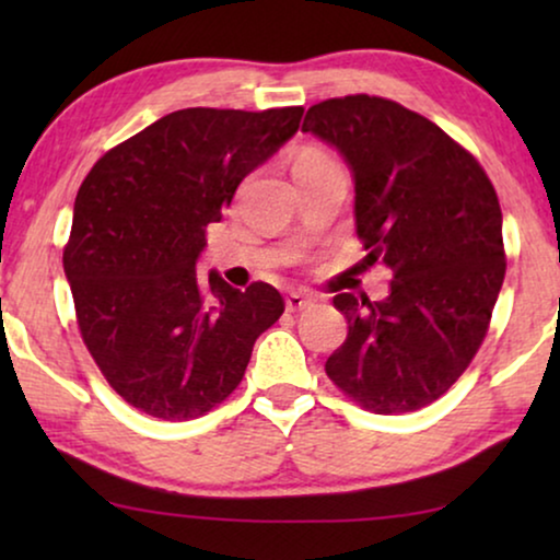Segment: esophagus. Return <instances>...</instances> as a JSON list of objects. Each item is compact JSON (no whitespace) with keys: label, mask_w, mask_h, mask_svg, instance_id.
Returning <instances> with one entry per match:
<instances>
[{"label":"esophagus","mask_w":560,"mask_h":560,"mask_svg":"<svg viewBox=\"0 0 560 560\" xmlns=\"http://www.w3.org/2000/svg\"><path fill=\"white\" fill-rule=\"evenodd\" d=\"M308 305H313V298L305 295V293H290L285 298V308L290 313H301V311L308 308Z\"/></svg>","instance_id":"1"}]
</instances>
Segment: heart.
Returning <instances> with one entry per match:
<instances>
[{
	"label": "heart",
	"mask_w": 560,
	"mask_h": 560,
	"mask_svg": "<svg viewBox=\"0 0 560 560\" xmlns=\"http://www.w3.org/2000/svg\"><path fill=\"white\" fill-rule=\"evenodd\" d=\"M336 165V160L328 155V152L318 150V148H305L298 152L295 163H293V173H305V171H318V167H331Z\"/></svg>",
	"instance_id": "obj_1"
}]
</instances>
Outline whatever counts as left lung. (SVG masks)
Listing matches in <instances>:
<instances>
[{
    "mask_svg": "<svg viewBox=\"0 0 560 560\" xmlns=\"http://www.w3.org/2000/svg\"><path fill=\"white\" fill-rule=\"evenodd\" d=\"M303 132L341 152L364 265L393 275L382 301L334 298L349 334L326 374L380 416L425 408L469 366L500 295L508 265L492 180L439 125L389 98L313 104Z\"/></svg>",
    "mask_w": 560,
    "mask_h": 560,
    "instance_id": "1",
    "label": "left lung"
}]
</instances>
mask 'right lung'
<instances>
[{
    "label": "right lung",
    "instance_id": "add662e5",
    "mask_svg": "<svg viewBox=\"0 0 560 560\" xmlns=\"http://www.w3.org/2000/svg\"><path fill=\"white\" fill-rule=\"evenodd\" d=\"M303 106L180 109L104 158L73 203L63 270L83 343L114 393L163 420L206 416L234 393L257 336L282 316L267 282L198 278L206 226L298 132Z\"/></svg>",
    "mask_w": 560,
    "mask_h": 560
}]
</instances>
